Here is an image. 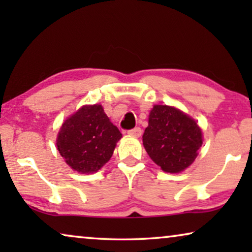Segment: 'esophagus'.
Masks as SVG:
<instances>
[{
	"mask_svg": "<svg viewBox=\"0 0 252 252\" xmlns=\"http://www.w3.org/2000/svg\"><path fill=\"white\" fill-rule=\"evenodd\" d=\"M128 135L135 136V137H140L141 135H142V130H141L140 127H135V128L128 130Z\"/></svg>",
	"mask_w": 252,
	"mask_h": 252,
	"instance_id": "1",
	"label": "esophagus"
}]
</instances>
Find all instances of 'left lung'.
Segmentation results:
<instances>
[{
    "mask_svg": "<svg viewBox=\"0 0 252 252\" xmlns=\"http://www.w3.org/2000/svg\"><path fill=\"white\" fill-rule=\"evenodd\" d=\"M202 128L190 116L172 105L155 104L149 112L142 142L151 160L167 173H180L197 157Z\"/></svg>",
    "mask_w": 252,
    "mask_h": 252,
    "instance_id": "left-lung-1",
    "label": "left lung"
}]
</instances>
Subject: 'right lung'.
<instances>
[{
	"label": "right lung",
	"mask_w": 252,
	"mask_h": 252,
	"mask_svg": "<svg viewBox=\"0 0 252 252\" xmlns=\"http://www.w3.org/2000/svg\"><path fill=\"white\" fill-rule=\"evenodd\" d=\"M122 137L101 104H85L62 124L56 147L72 170L91 174L108 163Z\"/></svg>",
	"instance_id": "right-lung-1"
}]
</instances>
